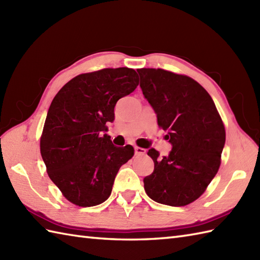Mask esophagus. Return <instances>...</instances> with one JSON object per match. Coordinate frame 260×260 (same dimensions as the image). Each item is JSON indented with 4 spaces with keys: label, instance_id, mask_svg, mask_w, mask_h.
<instances>
[{
    "label": "esophagus",
    "instance_id": "1",
    "mask_svg": "<svg viewBox=\"0 0 260 260\" xmlns=\"http://www.w3.org/2000/svg\"><path fill=\"white\" fill-rule=\"evenodd\" d=\"M134 150H135L136 155H144V154L146 153L145 148H142V147H139V146H135Z\"/></svg>",
    "mask_w": 260,
    "mask_h": 260
}]
</instances>
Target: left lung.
<instances>
[{
	"mask_svg": "<svg viewBox=\"0 0 260 260\" xmlns=\"http://www.w3.org/2000/svg\"><path fill=\"white\" fill-rule=\"evenodd\" d=\"M143 95L172 144L168 156L151 148L154 171L144 178L146 194L155 202L186 206L206 191L217 174L225 131L208 91L194 79L163 69H137Z\"/></svg>",
	"mask_w": 260,
	"mask_h": 260,
	"instance_id": "left-lung-1",
	"label": "left lung"
}]
</instances>
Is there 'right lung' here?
I'll return each mask as SVG.
<instances>
[{
  "mask_svg": "<svg viewBox=\"0 0 260 260\" xmlns=\"http://www.w3.org/2000/svg\"><path fill=\"white\" fill-rule=\"evenodd\" d=\"M137 86L134 69L106 68L75 77L54 96L40 152L49 178L76 206L106 201L119 168L133 157V146H115L103 133L115 118L118 99Z\"/></svg>",
  "mask_w": 260,
  "mask_h": 260,
  "instance_id": "obj_1",
  "label": "right lung"
}]
</instances>
